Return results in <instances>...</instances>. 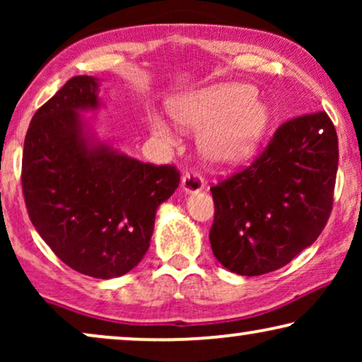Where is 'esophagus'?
Instances as JSON below:
<instances>
[{
  "mask_svg": "<svg viewBox=\"0 0 362 362\" xmlns=\"http://www.w3.org/2000/svg\"><path fill=\"white\" fill-rule=\"evenodd\" d=\"M181 186L186 192H199L204 189V180L197 171H187L182 175Z\"/></svg>",
  "mask_w": 362,
  "mask_h": 362,
  "instance_id": "esophagus-1",
  "label": "esophagus"
}]
</instances>
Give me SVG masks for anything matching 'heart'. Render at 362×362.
<instances>
[{
  "mask_svg": "<svg viewBox=\"0 0 362 362\" xmlns=\"http://www.w3.org/2000/svg\"><path fill=\"white\" fill-rule=\"evenodd\" d=\"M171 115L186 128H200L201 151L214 163H239L249 158L270 123L269 107L239 83L206 88L171 103ZM153 135L173 141L171 128L160 115L150 117Z\"/></svg>",
  "mask_w": 362,
  "mask_h": 362,
  "instance_id": "obj_1",
  "label": "heart"
}]
</instances>
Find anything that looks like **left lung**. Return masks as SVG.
I'll list each match as a JSON object with an SVG mask.
<instances>
[{
    "instance_id": "left-lung-1",
    "label": "left lung",
    "mask_w": 362,
    "mask_h": 362,
    "mask_svg": "<svg viewBox=\"0 0 362 362\" xmlns=\"http://www.w3.org/2000/svg\"><path fill=\"white\" fill-rule=\"evenodd\" d=\"M338 135L326 112L281 123L250 166L211 187L216 259L255 276L288 264L318 239L333 209Z\"/></svg>"
}]
</instances>
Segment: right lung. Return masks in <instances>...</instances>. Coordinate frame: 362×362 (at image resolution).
Returning a JSON list of instances; mask_svg holds the SVG:
<instances>
[{
    "instance_id": "right-lung-1",
    "label": "right lung",
    "mask_w": 362,
    "mask_h": 362,
    "mask_svg": "<svg viewBox=\"0 0 362 362\" xmlns=\"http://www.w3.org/2000/svg\"><path fill=\"white\" fill-rule=\"evenodd\" d=\"M97 90V78L72 77L34 113L21 182L29 219L54 254L78 274L107 280L140 264L180 171L90 145L78 112L98 107Z\"/></svg>"
}]
</instances>
